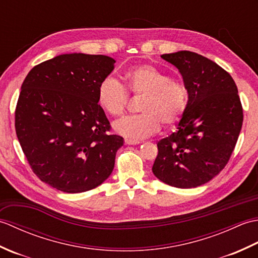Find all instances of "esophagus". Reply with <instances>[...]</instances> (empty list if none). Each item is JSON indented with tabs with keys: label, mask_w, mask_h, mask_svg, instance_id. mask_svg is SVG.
I'll return each instance as SVG.
<instances>
[{
	"label": "esophagus",
	"mask_w": 258,
	"mask_h": 258,
	"mask_svg": "<svg viewBox=\"0 0 258 258\" xmlns=\"http://www.w3.org/2000/svg\"><path fill=\"white\" fill-rule=\"evenodd\" d=\"M140 141H135V140H130V139H125V144L127 145H138L140 144Z\"/></svg>",
	"instance_id": "1"
}]
</instances>
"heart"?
<instances>
[{"label": "heart", "instance_id": "heart-1", "mask_svg": "<svg viewBox=\"0 0 258 258\" xmlns=\"http://www.w3.org/2000/svg\"><path fill=\"white\" fill-rule=\"evenodd\" d=\"M123 80L127 92L143 98L138 107L141 114L124 117L114 124L118 134L142 140L155 134L161 123L171 126L183 117L188 103L187 89L183 83L172 81L167 74L149 64L126 70ZM124 90L116 80H103L97 87L98 105L111 116H120L127 104Z\"/></svg>", "mask_w": 258, "mask_h": 258}]
</instances>
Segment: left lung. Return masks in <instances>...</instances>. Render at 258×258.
Segmentation results:
<instances>
[{"mask_svg": "<svg viewBox=\"0 0 258 258\" xmlns=\"http://www.w3.org/2000/svg\"><path fill=\"white\" fill-rule=\"evenodd\" d=\"M178 70L187 89V108L176 132L157 143L152 171L163 183L197 187L220 174L243 125L237 86L220 65L189 51L163 54Z\"/></svg>", "mask_w": 258, "mask_h": 258, "instance_id": "obj_1", "label": "left lung"}]
</instances>
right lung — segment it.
Segmentation results:
<instances>
[{"instance_id": "1", "label": "right lung", "mask_w": 258, "mask_h": 258, "mask_svg": "<svg viewBox=\"0 0 258 258\" xmlns=\"http://www.w3.org/2000/svg\"><path fill=\"white\" fill-rule=\"evenodd\" d=\"M115 59L62 54L33 68L21 86L15 131L33 172L65 193L97 187L113 172L123 138L109 134L97 87Z\"/></svg>"}]
</instances>
